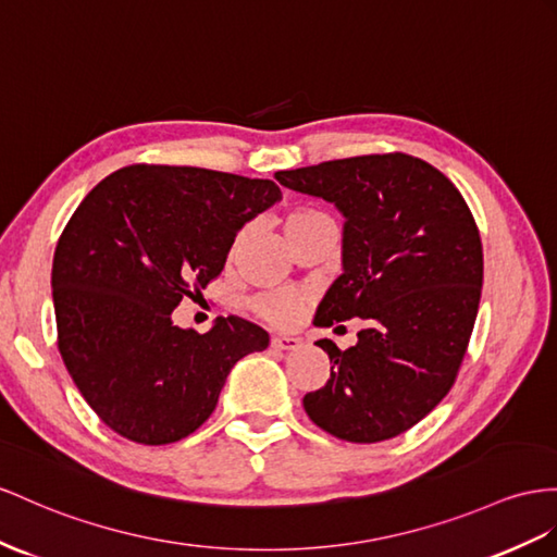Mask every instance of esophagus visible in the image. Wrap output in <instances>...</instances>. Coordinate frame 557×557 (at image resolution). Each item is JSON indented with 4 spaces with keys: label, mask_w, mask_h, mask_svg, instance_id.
Listing matches in <instances>:
<instances>
[{
    "label": "esophagus",
    "mask_w": 557,
    "mask_h": 557,
    "mask_svg": "<svg viewBox=\"0 0 557 557\" xmlns=\"http://www.w3.org/2000/svg\"><path fill=\"white\" fill-rule=\"evenodd\" d=\"M270 346L277 348V350H298L304 346V341L298 336H287V334H277L270 341Z\"/></svg>",
    "instance_id": "obj_1"
}]
</instances>
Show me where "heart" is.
Returning <instances> with one entry per match:
<instances>
[{"instance_id": "1", "label": "heart", "mask_w": 557, "mask_h": 557, "mask_svg": "<svg viewBox=\"0 0 557 557\" xmlns=\"http://www.w3.org/2000/svg\"><path fill=\"white\" fill-rule=\"evenodd\" d=\"M320 219H326V216L315 209H294L289 216L284 219V235L301 231V227L315 223ZM304 304H306V296L298 292H268V294L256 296L251 306L256 310V315L263 318L265 322L287 326L298 318Z\"/></svg>"}]
</instances>
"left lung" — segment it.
I'll list each match as a JSON object with an SVG mask.
<instances>
[{
  "label": "left lung",
  "mask_w": 557,
  "mask_h": 557,
  "mask_svg": "<svg viewBox=\"0 0 557 557\" xmlns=\"http://www.w3.org/2000/svg\"><path fill=\"white\" fill-rule=\"evenodd\" d=\"M284 188L344 213V273L315 324L364 320L358 344L330 355V381L304 397L310 421L348 442L391 440L454 386L478 318L482 242L454 183L405 152L277 171Z\"/></svg>",
  "instance_id": "8db88e82"
}]
</instances>
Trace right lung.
Masks as SVG:
<instances>
[{
    "label": "right lung",
    "mask_w": 557,
    "mask_h": 557,
    "mask_svg": "<svg viewBox=\"0 0 557 557\" xmlns=\"http://www.w3.org/2000/svg\"><path fill=\"white\" fill-rule=\"evenodd\" d=\"M282 197L268 178L199 166L134 164L82 199L55 245L59 350L84 400L138 445L195 433L237 360L268 348L242 318L207 334L171 312L221 275L242 225Z\"/></svg>",
    "instance_id": "right-lung-1"
}]
</instances>
